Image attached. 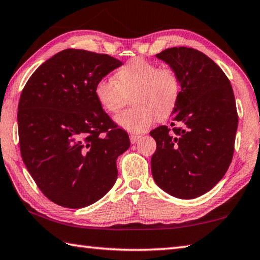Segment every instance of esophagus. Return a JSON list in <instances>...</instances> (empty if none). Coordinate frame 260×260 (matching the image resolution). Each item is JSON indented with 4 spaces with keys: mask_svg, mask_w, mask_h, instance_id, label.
Here are the masks:
<instances>
[{
    "mask_svg": "<svg viewBox=\"0 0 260 260\" xmlns=\"http://www.w3.org/2000/svg\"><path fill=\"white\" fill-rule=\"evenodd\" d=\"M140 137H141V136H139V135H130V141H131V144H136L137 141L139 140Z\"/></svg>",
    "mask_w": 260,
    "mask_h": 260,
    "instance_id": "obj_1",
    "label": "esophagus"
}]
</instances>
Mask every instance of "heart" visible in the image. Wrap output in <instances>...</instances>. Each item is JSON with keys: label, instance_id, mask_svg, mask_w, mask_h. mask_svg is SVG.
I'll return each mask as SVG.
<instances>
[{"label": "heart", "instance_id": "b5f03b06", "mask_svg": "<svg viewBox=\"0 0 260 260\" xmlns=\"http://www.w3.org/2000/svg\"><path fill=\"white\" fill-rule=\"evenodd\" d=\"M181 82L172 68H159L144 60L134 58L115 73V81L102 78L95 85V97L101 107L115 114L125 105L126 97L134 92V109L115 117L116 124L129 132L140 134L159 117L172 113L178 104Z\"/></svg>", "mask_w": 260, "mask_h": 260}]
</instances>
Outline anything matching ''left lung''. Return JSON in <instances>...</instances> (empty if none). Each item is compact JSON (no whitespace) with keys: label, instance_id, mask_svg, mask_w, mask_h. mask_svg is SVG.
Returning a JSON list of instances; mask_svg holds the SVG:
<instances>
[{"label":"left lung","instance_id":"1","mask_svg":"<svg viewBox=\"0 0 260 260\" xmlns=\"http://www.w3.org/2000/svg\"><path fill=\"white\" fill-rule=\"evenodd\" d=\"M178 73L180 97L172 112L178 128L150 131L156 140L151 174L165 192L193 199L213 189L233 157L238 113L231 82L216 63L190 47L156 54Z\"/></svg>","mask_w":260,"mask_h":260}]
</instances>
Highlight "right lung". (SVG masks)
Segmentation results:
<instances>
[{"mask_svg": "<svg viewBox=\"0 0 260 260\" xmlns=\"http://www.w3.org/2000/svg\"><path fill=\"white\" fill-rule=\"evenodd\" d=\"M122 62L106 54L68 48L29 78L18 105L24 165L56 205L82 208L104 197L117 178L116 158L129 136L95 97V85Z\"/></svg>", "mask_w": 260, "mask_h": 260, "instance_id": "add662e5", "label": "right lung"}]
</instances>
